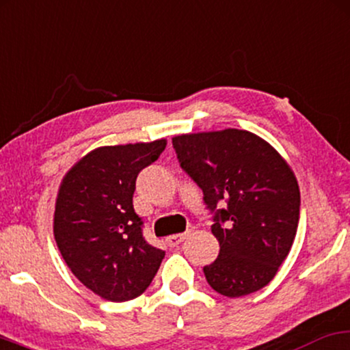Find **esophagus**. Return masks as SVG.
<instances>
[{"mask_svg": "<svg viewBox=\"0 0 350 350\" xmlns=\"http://www.w3.org/2000/svg\"><path fill=\"white\" fill-rule=\"evenodd\" d=\"M186 238V233H180V234H172V236H169V238L165 239V243L169 244L170 247H175V246H178V244L183 241V239Z\"/></svg>", "mask_w": 350, "mask_h": 350, "instance_id": "obj_1", "label": "esophagus"}]
</instances>
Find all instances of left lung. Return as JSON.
<instances>
[{
  "label": "left lung",
  "mask_w": 350,
  "mask_h": 350,
  "mask_svg": "<svg viewBox=\"0 0 350 350\" xmlns=\"http://www.w3.org/2000/svg\"><path fill=\"white\" fill-rule=\"evenodd\" d=\"M181 169L215 211L212 234L219 257L204 267L207 283L226 297L256 293L275 278L296 238L301 193L281 154L246 130L186 133L172 138ZM220 200L225 209H217Z\"/></svg>",
  "instance_id": "1"
}]
</instances>
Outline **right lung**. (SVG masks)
<instances>
[{
	"label": "right lung",
	"mask_w": 350,
	"mask_h": 350,
	"mask_svg": "<svg viewBox=\"0 0 350 350\" xmlns=\"http://www.w3.org/2000/svg\"><path fill=\"white\" fill-rule=\"evenodd\" d=\"M167 139L101 146L70 167L59 186L54 239L72 273L111 302L142 296L165 252L143 238L133 208L135 181Z\"/></svg>",
	"instance_id": "1"
}]
</instances>
